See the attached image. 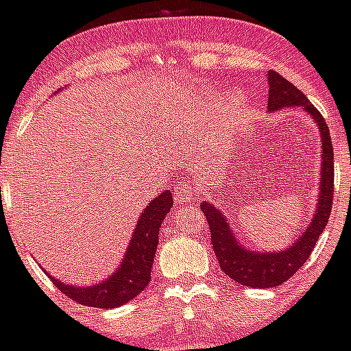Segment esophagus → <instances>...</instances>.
Segmentation results:
<instances>
[{"label":"esophagus","mask_w":351,"mask_h":351,"mask_svg":"<svg viewBox=\"0 0 351 351\" xmlns=\"http://www.w3.org/2000/svg\"><path fill=\"white\" fill-rule=\"evenodd\" d=\"M191 193H193V186L190 182H179L176 188H173V198L178 202H191Z\"/></svg>","instance_id":"esophagus-1"}]
</instances>
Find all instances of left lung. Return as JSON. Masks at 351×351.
Here are the masks:
<instances>
[{
    "label": "left lung",
    "mask_w": 351,
    "mask_h": 351,
    "mask_svg": "<svg viewBox=\"0 0 351 351\" xmlns=\"http://www.w3.org/2000/svg\"><path fill=\"white\" fill-rule=\"evenodd\" d=\"M269 104L271 112L283 107H302L318 125L322 138V169H320V195L316 202V210L308 228L291 244L281 251H267L258 253L241 246L235 239L232 226L226 221L225 214L218 210L213 204L202 202L200 209L206 214L209 223L210 243L214 253L218 256L219 267L228 278L251 288H272L280 287L295 274L304 262L309 258L315 250L316 241L325 230L328 216L332 213L334 197V149L330 142V133L324 116L316 110L315 105L302 95V91L288 82L276 71H269Z\"/></svg>",
    "instance_id": "obj_1"
}]
</instances>
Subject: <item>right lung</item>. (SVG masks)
I'll return each instance as SVG.
<instances>
[{
    "label": "right lung",
    "instance_id": "obj_1",
    "mask_svg": "<svg viewBox=\"0 0 351 351\" xmlns=\"http://www.w3.org/2000/svg\"><path fill=\"white\" fill-rule=\"evenodd\" d=\"M172 206V193L169 190L158 195L153 202L145 206L135 226L125 258L110 278L93 287H73L51 276L52 283L71 300L89 308H117L137 297L151 281L158 232Z\"/></svg>",
    "mask_w": 351,
    "mask_h": 351
}]
</instances>
